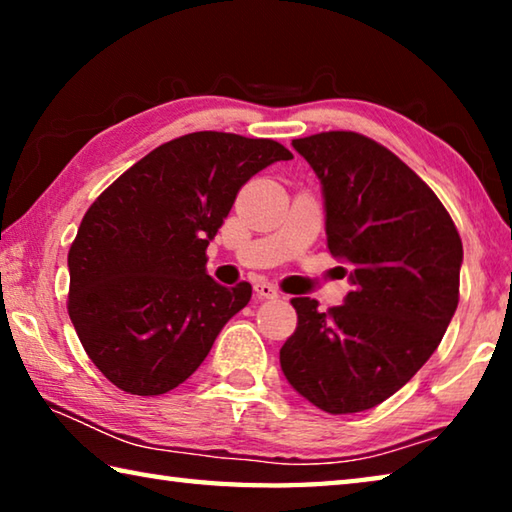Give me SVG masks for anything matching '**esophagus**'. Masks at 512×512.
<instances>
[{
  "mask_svg": "<svg viewBox=\"0 0 512 512\" xmlns=\"http://www.w3.org/2000/svg\"><path fill=\"white\" fill-rule=\"evenodd\" d=\"M255 293H257L259 298H266V300L280 298V291H277V287H273L271 282H257L255 284Z\"/></svg>",
  "mask_w": 512,
  "mask_h": 512,
  "instance_id": "34e87169",
  "label": "esophagus"
}]
</instances>
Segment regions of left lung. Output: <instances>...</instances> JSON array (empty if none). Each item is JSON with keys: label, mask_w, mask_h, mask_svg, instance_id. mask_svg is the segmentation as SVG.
I'll list each match as a JSON object with an SVG mask.
<instances>
[{"label": "left lung", "mask_w": 512, "mask_h": 512, "mask_svg": "<svg viewBox=\"0 0 512 512\" xmlns=\"http://www.w3.org/2000/svg\"><path fill=\"white\" fill-rule=\"evenodd\" d=\"M320 180L327 248L352 266L343 305L293 298L280 350L293 391L320 411H368L418 372L458 307L463 244L438 196L386 146L352 131L293 140Z\"/></svg>", "instance_id": "obj_1"}]
</instances>
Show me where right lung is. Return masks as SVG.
Masks as SVG:
<instances>
[{"instance_id": "obj_1", "label": "right lung", "mask_w": 512, "mask_h": 512, "mask_svg": "<svg viewBox=\"0 0 512 512\" xmlns=\"http://www.w3.org/2000/svg\"><path fill=\"white\" fill-rule=\"evenodd\" d=\"M273 140L189 133L121 173L85 212L67 255L81 345L131 395H162L210 354L253 287H221L205 250L257 171L291 160Z\"/></svg>"}]
</instances>
